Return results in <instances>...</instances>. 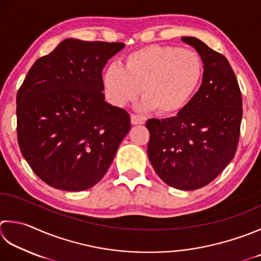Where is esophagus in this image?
I'll use <instances>...</instances> for the list:
<instances>
[{
	"label": "esophagus",
	"mask_w": 261,
	"mask_h": 261,
	"mask_svg": "<svg viewBox=\"0 0 261 261\" xmlns=\"http://www.w3.org/2000/svg\"><path fill=\"white\" fill-rule=\"evenodd\" d=\"M131 123L134 125L137 124H144L145 123V119L140 115H136V114H131Z\"/></svg>",
	"instance_id": "obj_1"
}]
</instances>
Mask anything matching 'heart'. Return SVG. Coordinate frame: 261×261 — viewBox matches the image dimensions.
Here are the masks:
<instances>
[{"instance_id": "1", "label": "heart", "mask_w": 261, "mask_h": 261, "mask_svg": "<svg viewBox=\"0 0 261 261\" xmlns=\"http://www.w3.org/2000/svg\"><path fill=\"white\" fill-rule=\"evenodd\" d=\"M202 61L196 52L173 45H148L130 53L124 68L110 65L104 87L112 104L123 107L144 96L140 109L173 115L190 103L201 83Z\"/></svg>"}]
</instances>
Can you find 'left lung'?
<instances>
[{
  "mask_svg": "<svg viewBox=\"0 0 261 261\" xmlns=\"http://www.w3.org/2000/svg\"><path fill=\"white\" fill-rule=\"evenodd\" d=\"M200 55V88L185 109L168 119H150L148 157L170 187L196 190L221 174L238 149L242 96L225 56L195 37H182Z\"/></svg>",
  "mask_w": 261,
  "mask_h": 261,
  "instance_id": "8db88e82",
  "label": "left lung"
}]
</instances>
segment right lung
Here are the masks:
<instances>
[{"label":"right lung","instance_id":"1","mask_svg":"<svg viewBox=\"0 0 261 261\" xmlns=\"http://www.w3.org/2000/svg\"><path fill=\"white\" fill-rule=\"evenodd\" d=\"M123 43L69 38L39 58L17 94L21 154L40 180L83 191L109 170L130 131V115L106 103L103 68Z\"/></svg>","mask_w":261,"mask_h":261}]
</instances>
